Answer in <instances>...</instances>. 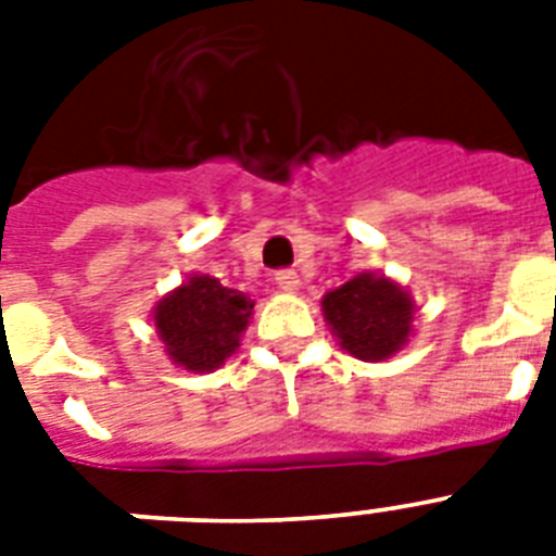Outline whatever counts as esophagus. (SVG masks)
Listing matches in <instances>:
<instances>
[{"label": "esophagus", "mask_w": 556, "mask_h": 556, "mask_svg": "<svg viewBox=\"0 0 556 556\" xmlns=\"http://www.w3.org/2000/svg\"><path fill=\"white\" fill-rule=\"evenodd\" d=\"M277 286L282 288V291H296V288H300V274H296V270H291V268H282V270H277Z\"/></svg>", "instance_id": "obj_1"}]
</instances>
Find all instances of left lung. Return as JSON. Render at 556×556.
Listing matches in <instances>:
<instances>
[{
    "label": "left lung",
    "mask_w": 556,
    "mask_h": 556,
    "mask_svg": "<svg viewBox=\"0 0 556 556\" xmlns=\"http://www.w3.org/2000/svg\"><path fill=\"white\" fill-rule=\"evenodd\" d=\"M323 317L349 355L387 361L413 334L415 303L392 279L357 274L323 296Z\"/></svg>",
    "instance_id": "obj_1"
}]
</instances>
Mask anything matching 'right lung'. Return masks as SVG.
<instances>
[{
	"label": "right lung",
	"instance_id": "obj_1",
	"mask_svg": "<svg viewBox=\"0 0 556 556\" xmlns=\"http://www.w3.org/2000/svg\"><path fill=\"white\" fill-rule=\"evenodd\" d=\"M251 314V296L225 288L216 277L195 274L155 305L152 320L173 364L213 371L239 349Z\"/></svg>",
	"mask_w": 556,
	"mask_h": 556
}]
</instances>
